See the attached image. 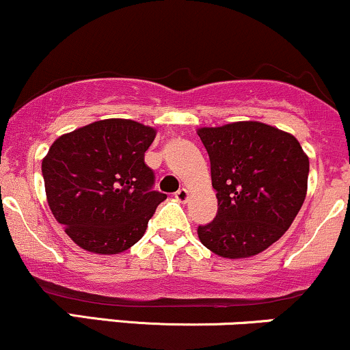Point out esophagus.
Segmentation results:
<instances>
[{
  "mask_svg": "<svg viewBox=\"0 0 350 350\" xmlns=\"http://www.w3.org/2000/svg\"><path fill=\"white\" fill-rule=\"evenodd\" d=\"M174 196H176V199L180 200V202H186L187 198H189V191H187L186 187H180Z\"/></svg>",
  "mask_w": 350,
  "mask_h": 350,
  "instance_id": "obj_1",
  "label": "esophagus"
}]
</instances>
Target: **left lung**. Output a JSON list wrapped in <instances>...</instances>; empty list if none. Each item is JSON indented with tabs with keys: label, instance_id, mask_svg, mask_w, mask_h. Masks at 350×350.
Returning a JSON list of instances; mask_svg holds the SVG:
<instances>
[{
	"label": "left lung",
	"instance_id": "left-lung-1",
	"mask_svg": "<svg viewBox=\"0 0 350 350\" xmlns=\"http://www.w3.org/2000/svg\"><path fill=\"white\" fill-rule=\"evenodd\" d=\"M211 159L217 215L198 227L204 247L224 258H247L275 243L298 215L309 159L298 139L260 122L200 128Z\"/></svg>",
	"mask_w": 350,
	"mask_h": 350
}]
</instances>
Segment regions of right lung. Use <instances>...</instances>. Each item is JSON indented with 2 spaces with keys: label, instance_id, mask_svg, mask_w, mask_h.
Returning <instances> with one entry per match:
<instances>
[{
  "label": "right lung",
  "instance_id": "right-lung-1",
  "mask_svg": "<svg viewBox=\"0 0 350 350\" xmlns=\"http://www.w3.org/2000/svg\"><path fill=\"white\" fill-rule=\"evenodd\" d=\"M156 131L131 120H100L62 135L42 159L55 220L83 250L113 255L133 247L166 194L144 163Z\"/></svg>",
  "mask_w": 350,
  "mask_h": 350
}]
</instances>
